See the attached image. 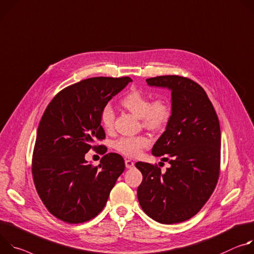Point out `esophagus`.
I'll use <instances>...</instances> for the list:
<instances>
[{"label": "esophagus", "mask_w": 254, "mask_h": 254, "mask_svg": "<svg viewBox=\"0 0 254 254\" xmlns=\"http://www.w3.org/2000/svg\"><path fill=\"white\" fill-rule=\"evenodd\" d=\"M125 165L127 168H132L134 167V162L131 159H126L125 160Z\"/></svg>", "instance_id": "1"}]
</instances>
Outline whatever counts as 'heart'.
<instances>
[{"label":"heart","instance_id":"1","mask_svg":"<svg viewBox=\"0 0 254 254\" xmlns=\"http://www.w3.org/2000/svg\"><path fill=\"white\" fill-rule=\"evenodd\" d=\"M121 105L131 112L133 115L140 118L144 127L151 130L163 128L172 117V107L164 98H156L150 102L147 95L142 92L133 90L129 92L122 100ZM100 120L106 130H111L114 126L115 114L111 106L106 105L100 114ZM150 139L147 136H128L118 139L114 143L117 151L128 157L138 156L142 150L148 147Z\"/></svg>","mask_w":254,"mask_h":254}]
</instances>
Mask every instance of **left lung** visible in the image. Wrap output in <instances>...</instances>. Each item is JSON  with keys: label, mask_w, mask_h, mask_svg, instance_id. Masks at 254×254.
Masks as SVG:
<instances>
[{"label": "left lung", "mask_w": 254, "mask_h": 254, "mask_svg": "<svg viewBox=\"0 0 254 254\" xmlns=\"http://www.w3.org/2000/svg\"><path fill=\"white\" fill-rule=\"evenodd\" d=\"M172 91V117L152 147L171 167L138 161L143 180L137 189L142 210L161 224L187 221L213 193L220 175L221 131L216 111L199 83L181 75L146 79Z\"/></svg>", "instance_id": "1"}]
</instances>
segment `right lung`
Wrapping results in <instances>:
<instances>
[{"mask_svg": "<svg viewBox=\"0 0 254 254\" xmlns=\"http://www.w3.org/2000/svg\"><path fill=\"white\" fill-rule=\"evenodd\" d=\"M130 81L128 76H98L73 83L52 99L40 120L32 156L33 181L47 210L65 223L95 218L125 170L118 153L105 154L98 166L88 164L84 154L90 149L106 153L104 145H95L106 137L101 111Z\"/></svg>", "mask_w": 254, "mask_h": 254, "instance_id": "1", "label": "right lung"}]
</instances>
